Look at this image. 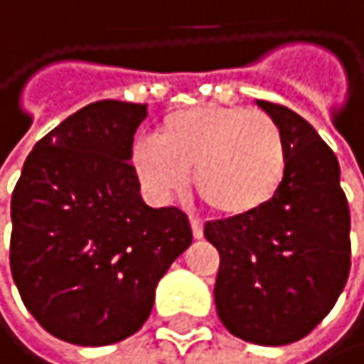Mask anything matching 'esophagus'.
I'll use <instances>...</instances> for the list:
<instances>
[{
  "label": "esophagus",
  "instance_id": "34e87169",
  "mask_svg": "<svg viewBox=\"0 0 364 364\" xmlns=\"http://www.w3.org/2000/svg\"><path fill=\"white\" fill-rule=\"evenodd\" d=\"M190 224H192L194 239H203V235H205V226H203V222H200V220H196V218H192V220H190Z\"/></svg>",
  "mask_w": 364,
  "mask_h": 364
}]
</instances>
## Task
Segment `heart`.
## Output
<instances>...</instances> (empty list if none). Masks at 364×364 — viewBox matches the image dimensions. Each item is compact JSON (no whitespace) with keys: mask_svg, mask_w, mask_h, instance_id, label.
<instances>
[{"mask_svg":"<svg viewBox=\"0 0 364 364\" xmlns=\"http://www.w3.org/2000/svg\"><path fill=\"white\" fill-rule=\"evenodd\" d=\"M132 166L155 198L183 192L190 172L196 196L224 218H245L279 192L288 151L282 127L260 110L190 106L166 114L157 138H138Z\"/></svg>","mask_w":364,"mask_h":364,"instance_id":"b5f03b06","label":"heart"}]
</instances>
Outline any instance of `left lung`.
<instances>
[{"label": "left lung", "instance_id": "1", "mask_svg": "<svg viewBox=\"0 0 364 364\" xmlns=\"http://www.w3.org/2000/svg\"><path fill=\"white\" fill-rule=\"evenodd\" d=\"M282 127L288 168L275 198L245 218L207 222L220 252L215 307L224 326L258 346L309 335L335 307L350 273V209L339 161L294 110L258 100Z\"/></svg>", "mask_w": 364, "mask_h": 364}]
</instances>
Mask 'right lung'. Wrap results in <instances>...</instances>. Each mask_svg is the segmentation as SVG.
<instances>
[{"label":"right lung","mask_w":364,"mask_h":364,"mask_svg":"<svg viewBox=\"0 0 364 364\" xmlns=\"http://www.w3.org/2000/svg\"><path fill=\"white\" fill-rule=\"evenodd\" d=\"M146 104L93 102L36 142L12 192L10 269L44 331L110 346L149 318L157 282L192 245L188 215L140 196L132 144Z\"/></svg>","instance_id":"1"}]
</instances>
